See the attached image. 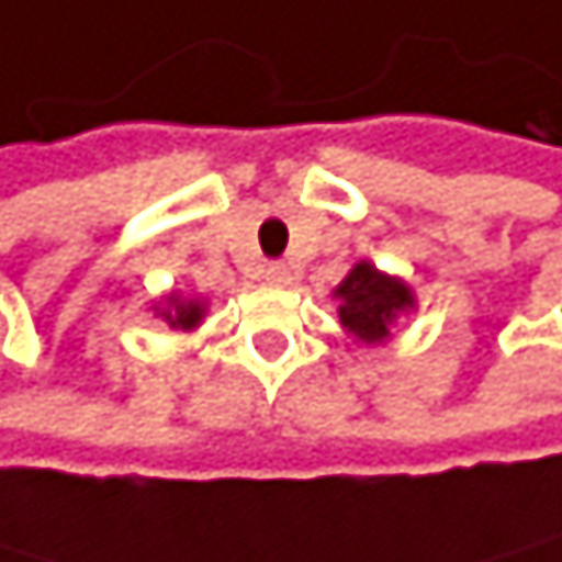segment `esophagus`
<instances>
[{
	"label": "esophagus",
	"mask_w": 562,
	"mask_h": 562,
	"mask_svg": "<svg viewBox=\"0 0 562 562\" xmlns=\"http://www.w3.org/2000/svg\"><path fill=\"white\" fill-rule=\"evenodd\" d=\"M266 283L269 286H290V269L286 266H266Z\"/></svg>",
	"instance_id": "esophagus-1"
}]
</instances>
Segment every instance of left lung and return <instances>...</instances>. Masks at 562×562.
<instances>
[{
	"instance_id": "obj_1",
	"label": "left lung",
	"mask_w": 562,
	"mask_h": 562,
	"mask_svg": "<svg viewBox=\"0 0 562 562\" xmlns=\"http://www.w3.org/2000/svg\"><path fill=\"white\" fill-rule=\"evenodd\" d=\"M339 301V325L357 346H384L402 318L416 311V293L405 279L381 272L374 261L360 258L331 290Z\"/></svg>"
}]
</instances>
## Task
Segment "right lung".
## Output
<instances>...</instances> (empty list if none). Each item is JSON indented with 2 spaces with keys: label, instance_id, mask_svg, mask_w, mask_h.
I'll return each instance as SVG.
<instances>
[{
  "label": "right lung",
  "instance_id": "1",
  "mask_svg": "<svg viewBox=\"0 0 562 562\" xmlns=\"http://www.w3.org/2000/svg\"><path fill=\"white\" fill-rule=\"evenodd\" d=\"M153 318H160L164 325L178 328V331H195L205 322V301L199 296H184L181 290H170L164 293L160 301L149 304Z\"/></svg>",
  "mask_w": 562,
  "mask_h": 562
}]
</instances>
